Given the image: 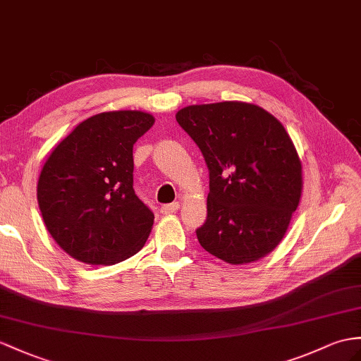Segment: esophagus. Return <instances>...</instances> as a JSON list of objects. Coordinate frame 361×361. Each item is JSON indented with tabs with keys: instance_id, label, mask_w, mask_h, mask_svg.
I'll return each instance as SVG.
<instances>
[{
	"instance_id": "34e87169",
	"label": "esophagus",
	"mask_w": 361,
	"mask_h": 361,
	"mask_svg": "<svg viewBox=\"0 0 361 361\" xmlns=\"http://www.w3.org/2000/svg\"><path fill=\"white\" fill-rule=\"evenodd\" d=\"M179 209V202H173V204H166L161 207V213L162 214H173Z\"/></svg>"
}]
</instances>
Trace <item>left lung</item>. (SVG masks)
Wrapping results in <instances>:
<instances>
[{
  "mask_svg": "<svg viewBox=\"0 0 361 361\" xmlns=\"http://www.w3.org/2000/svg\"><path fill=\"white\" fill-rule=\"evenodd\" d=\"M176 121L200 148L209 171L202 248L231 265L274 250L302 196V162L285 127L259 105H188Z\"/></svg>",
  "mask_w": 361,
  "mask_h": 361,
  "instance_id": "obj_1",
  "label": "left lung"
}]
</instances>
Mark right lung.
I'll return each instance as SVG.
<instances>
[{
    "instance_id": "obj_1",
    "label": "right lung",
    "mask_w": 361,
    "mask_h": 361,
    "mask_svg": "<svg viewBox=\"0 0 361 361\" xmlns=\"http://www.w3.org/2000/svg\"><path fill=\"white\" fill-rule=\"evenodd\" d=\"M153 124L150 113L136 110L94 114L47 157L38 205L68 256L114 265L142 250L154 214L133 190V145Z\"/></svg>"
}]
</instances>
